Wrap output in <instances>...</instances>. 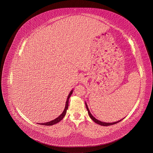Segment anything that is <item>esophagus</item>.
<instances>
[{
	"label": "esophagus",
	"instance_id": "1",
	"mask_svg": "<svg viewBox=\"0 0 153 153\" xmlns=\"http://www.w3.org/2000/svg\"><path fill=\"white\" fill-rule=\"evenodd\" d=\"M84 81H85V80L83 79H81V82H84Z\"/></svg>",
	"mask_w": 153,
	"mask_h": 153
}]
</instances>
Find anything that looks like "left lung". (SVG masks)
<instances>
[{
  "label": "left lung",
  "instance_id": "8db88e82",
  "mask_svg": "<svg viewBox=\"0 0 153 153\" xmlns=\"http://www.w3.org/2000/svg\"><path fill=\"white\" fill-rule=\"evenodd\" d=\"M85 105H86V109H87V110H88V114L89 116H90V117L91 118V119L93 120V121H94V122H95L96 123H97L98 125H99L102 126H111L113 125H115L116 123H118V122H120L121 120H123V119H124V118H123V119H121L120 120H118V121H117V122H102V121H100V120H98L97 119H96L94 116L91 114V112L90 111H89V109H88V105H87V104H86V102H85Z\"/></svg>",
  "mask_w": 153,
  "mask_h": 153
}]
</instances>
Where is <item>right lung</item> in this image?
Here are the masks:
<instances>
[{"instance_id":"1","label":"right lung","mask_w":153,"mask_h":153,"mask_svg":"<svg viewBox=\"0 0 153 153\" xmlns=\"http://www.w3.org/2000/svg\"><path fill=\"white\" fill-rule=\"evenodd\" d=\"M73 91H74V90L72 89V90L70 91V94H68V97H67V100H66V102H65V105L64 111H63L62 112V113L60 114V116H59V117H58L57 118H56V119H54V120H51V121H50V122H45V123H39L38 124L41 125L51 126L53 125H55L56 123H57L59 122L60 120H62V119L65 117V114H66L67 110L68 109V102H69V99H70L71 95L72 94Z\"/></svg>"}]
</instances>
